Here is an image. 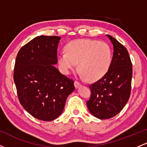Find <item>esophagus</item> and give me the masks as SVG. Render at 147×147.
<instances>
[{"mask_svg":"<svg viewBox=\"0 0 147 147\" xmlns=\"http://www.w3.org/2000/svg\"><path fill=\"white\" fill-rule=\"evenodd\" d=\"M74 85H75V87L76 88H77L79 86H81V84L79 83V82H77V81H75V83H74Z\"/></svg>","mask_w":147,"mask_h":147,"instance_id":"34e87169","label":"esophagus"}]
</instances>
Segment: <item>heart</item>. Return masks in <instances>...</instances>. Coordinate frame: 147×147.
Returning <instances> with one entry per match:
<instances>
[{"label":"heart","mask_w":147,"mask_h":147,"mask_svg":"<svg viewBox=\"0 0 147 147\" xmlns=\"http://www.w3.org/2000/svg\"><path fill=\"white\" fill-rule=\"evenodd\" d=\"M65 52L59 57V65L65 75H69L77 68L90 82L102 78L108 72L112 61V52L105 42L96 40L78 39L65 46Z\"/></svg>","instance_id":"heart-1"}]
</instances>
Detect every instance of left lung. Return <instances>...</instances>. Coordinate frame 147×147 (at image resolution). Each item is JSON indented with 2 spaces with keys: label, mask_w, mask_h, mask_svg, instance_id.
I'll use <instances>...</instances> for the list:
<instances>
[{
  "label": "left lung",
  "mask_w": 147,
  "mask_h": 147,
  "mask_svg": "<svg viewBox=\"0 0 147 147\" xmlns=\"http://www.w3.org/2000/svg\"><path fill=\"white\" fill-rule=\"evenodd\" d=\"M113 45V56L108 72L90 85V98L87 106L90 113L100 119L119 113L129 100L132 80V63L129 52L111 35H106Z\"/></svg>",
  "instance_id": "left-lung-1"
}]
</instances>
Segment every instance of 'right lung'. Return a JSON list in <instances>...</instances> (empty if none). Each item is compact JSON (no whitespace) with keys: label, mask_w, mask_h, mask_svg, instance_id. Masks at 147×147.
<instances>
[{"label":"right lung","mask_w":147,"mask_h":147,"mask_svg":"<svg viewBox=\"0 0 147 147\" xmlns=\"http://www.w3.org/2000/svg\"><path fill=\"white\" fill-rule=\"evenodd\" d=\"M61 38L39 36L23 45L18 52L14 81L21 104L34 117L43 121L57 119L65 100L75 90L74 81L56 67Z\"/></svg>","instance_id":"1"}]
</instances>
